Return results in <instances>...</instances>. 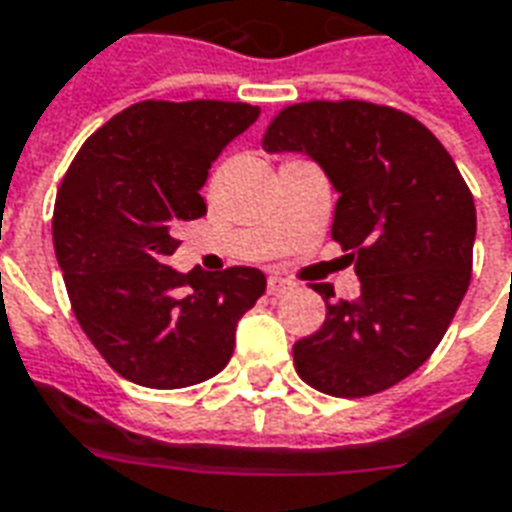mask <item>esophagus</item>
Instances as JSON below:
<instances>
[{"mask_svg": "<svg viewBox=\"0 0 512 512\" xmlns=\"http://www.w3.org/2000/svg\"><path fill=\"white\" fill-rule=\"evenodd\" d=\"M293 282L290 279H282V276H271L268 279V295H285L293 290Z\"/></svg>", "mask_w": 512, "mask_h": 512, "instance_id": "esophagus-1", "label": "esophagus"}]
</instances>
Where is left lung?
<instances>
[{"label":"left lung","instance_id":"obj_1","mask_svg":"<svg viewBox=\"0 0 512 512\" xmlns=\"http://www.w3.org/2000/svg\"><path fill=\"white\" fill-rule=\"evenodd\" d=\"M266 151H304L339 192L331 238L361 279L325 298L320 331L293 344L298 377L339 399L388 391L429 361L472 276L475 200L445 146L410 113L363 100L279 111Z\"/></svg>","mask_w":512,"mask_h":512}]
</instances>
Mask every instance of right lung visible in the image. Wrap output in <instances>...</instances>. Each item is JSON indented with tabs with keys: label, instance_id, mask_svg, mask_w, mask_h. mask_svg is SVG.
<instances>
[{
	"label": "right lung",
	"instance_id": "1",
	"mask_svg": "<svg viewBox=\"0 0 512 512\" xmlns=\"http://www.w3.org/2000/svg\"><path fill=\"white\" fill-rule=\"evenodd\" d=\"M257 105L135 102L105 121L67 168L54 206V249L75 320L124 380L173 391L214 377L266 276L233 266L179 274L173 227L206 214L200 187Z\"/></svg>",
	"mask_w": 512,
	"mask_h": 512
}]
</instances>
